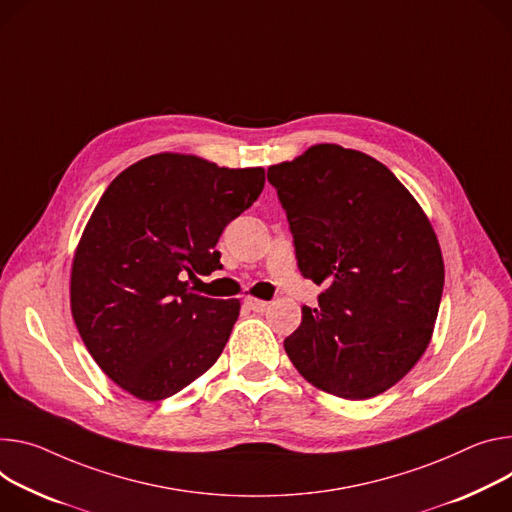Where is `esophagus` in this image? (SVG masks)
Returning a JSON list of instances; mask_svg holds the SVG:
<instances>
[{
    "label": "esophagus",
    "mask_w": 512,
    "mask_h": 512,
    "mask_svg": "<svg viewBox=\"0 0 512 512\" xmlns=\"http://www.w3.org/2000/svg\"><path fill=\"white\" fill-rule=\"evenodd\" d=\"M245 304H247L249 310H255V312H263V310H267V306H269V302L259 300V298H253V296H247V298H245Z\"/></svg>",
    "instance_id": "34e87169"
}]
</instances>
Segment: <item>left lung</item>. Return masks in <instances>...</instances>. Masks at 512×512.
Returning <instances> with one entry per match:
<instances>
[{
	"label": "left lung",
	"instance_id": "1",
	"mask_svg": "<svg viewBox=\"0 0 512 512\" xmlns=\"http://www.w3.org/2000/svg\"><path fill=\"white\" fill-rule=\"evenodd\" d=\"M298 267L324 286L284 341L300 374L347 400L400 382L431 343L445 265L435 230L396 175L361 151L314 145L267 169Z\"/></svg>",
	"mask_w": 512,
	"mask_h": 512
}]
</instances>
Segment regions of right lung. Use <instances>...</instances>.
<instances>
[{"instance_id": "add662e5", "label": "right lung", "mask_w": 512, "mask_h": 512, "mask_svg": "<svg viewBox=\"0 0 512 512\" xmlns=\"http://www.w3.org/2000/svg\"><path fill=\"white\" fill-rule=\"evenodd\" d=\"M263 185V167L159 153L124 169L91 212L73 255L71 314L89 355L134 398H169L220 357L241 302L200 296L190 280L222 269V230Z\"/></svg>"}]
</instances>
